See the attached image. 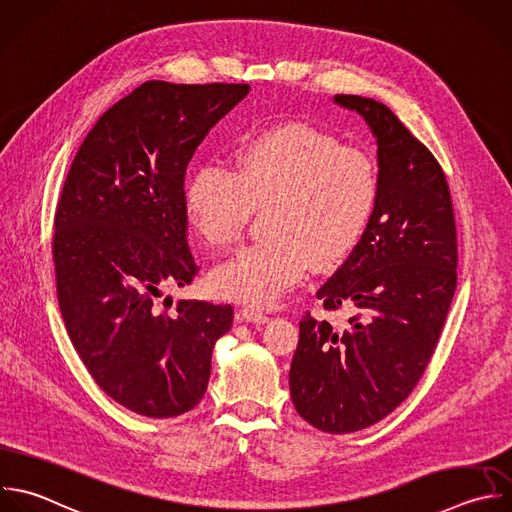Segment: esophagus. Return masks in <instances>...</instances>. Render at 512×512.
Listing matches in <instances>:
<instances>
[{"instance_id": "34e87169", "label": "esophagus", "mask_w": 512, "mask_h": 512, "mask_svg": "<svg viewBox=\"0 0 512 512\" xmlns=\"http://www.w3.org/2000/svg\"><path fill=\"white\" fill-rule=\"evenodd\" d=\"M238 318H240L242 322H250V324H266V322L270 320L266 314H262V312H258V310H252V308H242V310L238 312Z\"/></svg>"}]
</instances>
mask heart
<instances>
[{"label":"heart","instance_id":"1","mask_svg":"<svg viewBox=\"0 0 512 512\" xmlns=\"http://www.w3.org/2000/svg\"><path fill=\"white\" fill-rule=\"evenodd\" d=\"M232 168L206 162L184 202L198 236L236 242L254 208H268L264 234L212 272L214 290L250 308L280 302L312 268L342 262L366 234L380 198L376 160L324 128L286 122L246 138Z\"/></svg>","mask_w":512,"mask_h":512}]
</instances>
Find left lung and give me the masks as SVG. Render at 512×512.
Segmentation results:
<instances>
[{
    "instance_id": "left-lung-1",
    "label": "left lung",
    "mask_w": 512,
    "mask_h": 512,
    "mask_svg": "<svg viewBox=\"0 0 512 512\" xmlns=\"http://www.w3.org/2000/svg\"><path fill=\"white\" fill-rule=\"evenodd\" d=\"M334 102L376 136L380 198L358 246L316 292L324 310L352 312L348 326L304 314L290 396L306 422L344 434L388 416L422 378L454 296L458 250L432 152L384 104L344 94Z\"/></svg>"
}]
</instances>
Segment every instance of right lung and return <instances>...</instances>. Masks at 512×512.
I'll return each mask as SVG.
<instances>
[{
  "mask_svg": "<svg viewBox=\"0 0 512 512\" xmlns=\"http://www.w3.org/2000/svg\"><path fill=\"white\" fill-rule=\"evenodd\" d=\"M248 92L146 82L96 122L64 182L52 254L66 330L96 384L142 416L192 410L214 342L232 326L230 304L180 300L168 312L158 298L200 270L188 246L186 168Z\"/></svg>",
  "mask_w": 512,
  "mask_h": 512,
  "instance_id": "right-lung-1",
  "label": "right lung"
}]
</instances>
